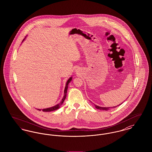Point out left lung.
Wrapping results in <instances>:
<instances>
[{"label": "left lung", "mask_w": 152, "mask_h": 152, "mask_svg": "<svg viewBox=\"0 0 152 152\" xmlns=\"http://www.w3.org/2000/svg\"><path fill=\"white\" fill-rule=\"evenodd\" d=\"M122 103H121V104ZM121 104H119V105H120ZM119 105H117V106H115V107H99L98 105H96L94 104V106L96 107V108L98 109V110H104V111H107V110H109L110 109H111L112 108H115V107H117Z\"/></svg>", "instance_id": "1"}]
</instances>
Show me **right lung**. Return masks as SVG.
<instances>
[{
    "label": "right lung",
    "mask_w": 152,
    "mask_h": 152,
    "mask_svg": "<svg viewBox=\"0 0 152 152\" xmlns=\"http://www.w3.org/2000/svg\"><path fill=\"white\" fill-rule=\"evenodd\" d=\"M25 38H26V37H25V39L23 40L22 41V42L24 41V40L25 39ZM71 80H72V77H71L67 81V82H66V86H65V88H64V96H63V99H62V100H61V101L59 103V104H56V105H55V106H53V107H50V108H44V109H42V111L44 112H51L53 111H55V110H57L58 109H59V108H60V107H61V105H62V104L63 103V102L64 101V100H65V99L66 98V94H67V89H68V87H69V83L71 82ZM39 111H41V109H37Z\"/></svg>",
    "instance_id": "1"
}]
</instances>
